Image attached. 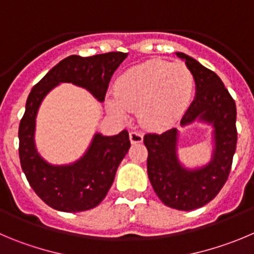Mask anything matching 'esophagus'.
I'll return each instance as SVG.
<instances>
[{"instance_id": "1", "label": "esophagus", "mask_w": 254, "mask_h": 254, "mask_svg": "<svg viewBox=\"0 0 254 254\" xmlns=\"http://www.w3.org/2000/svg\"><path fill=\"white\" fill-rule=\"evenodd\" d=\"M129 138H130V141H131L132 144H139L143 141V134L139 131H130Z\"/></svg>"}]
</instances>
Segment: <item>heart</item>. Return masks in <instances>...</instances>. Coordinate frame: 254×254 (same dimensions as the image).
Returning a JSON list of instances; mask_svg holds the SVG:
<instances>
[{
    "label": "heart",
    "mask_w": 254,
    "mask_h": 254,
    "mask_svg": "<svg viewBox=\"0 0 254 254\" xmlns=\"http://www.w3.org/2000/svg\"><path fill=\"white\" fill-rule=\"evenodd\" d=\"M194 79L183 64L149 60L125 71L115 84L108 109L119 118L138 110L140 123L158 127L174 123L190 103Z\"/></svg>",
    "instance_id": "1"
}]
</instances>
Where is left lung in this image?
Returning <instances> with one entry per match:
<instances>
[{
	"mask_svg": "<svg viewBox=\"0 0 254 254\" xmlns=\"http://www.w3.org/2000/svg\"><path fill=\"white\" fill-rule=\"evenodd\" d=\"M178 58L186 61L195 81L196 94L181 120L182 127L195 120L214 127V151L208 165L187 169L177 155L178 130L144 136L148 149V175L154 191L165 205L178 210H193L217 196L228 179L237 145V109L233 98L217 73L183 52Z\"/></svg>",
	"mask_w": 254,
	"mask_h": 254,
	"instance_id": "1",
	"label": "left lung"
}]
</instances>
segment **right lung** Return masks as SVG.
<instances>
[{
  "label": "right lung",
  "mask_w": 254,
  "mask_h": 254,
  "mask_svg": "<svg viewBox=\"0 0 254 254\" xmlns=\"http://www.w3.org/2000/svg\"><path fill=\"white\" fill-rule=\"evenodd\" d=\"M125 58L127 54L118 51L90 58L71 55L54 66L28 95L18 127L21 168L31 188L54 209L75 213L100 204L129 150L130 140L127 130L114 136L95 134L81 159L70 165L49 164L39 155L34 140L40 104L60 82L85 87L99 101H104L111 76Z\"/></svg>",
  "instance_id": "add662e5"
}]
</instances>
